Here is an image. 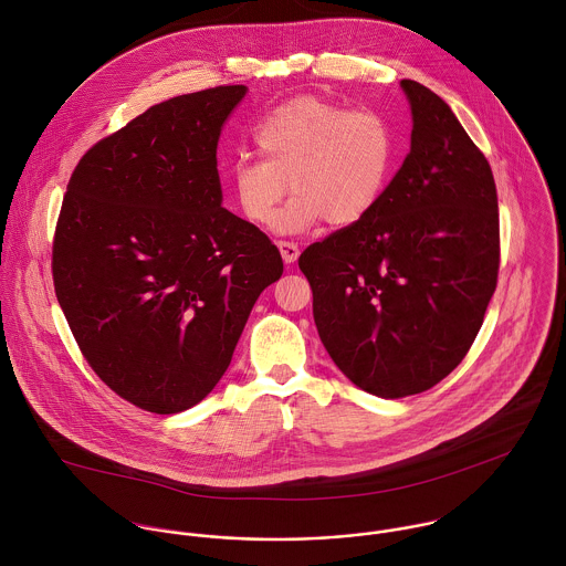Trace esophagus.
<instances>
[{
    "label": "esophagus",
    "mask_w": 566,
    "mask_h": 566,
    "mask_svg": "<svg viewBox=\"0 0 566 566\" xmlns=\"http://www.w3.org/2000/svg\"><path fill=\"white\" fill-rule=\"evenodd\" d=\"M279 245V250H281V256H283V261L285 263H294L296 259H298V254H301V250H298V245L294 242H276Z\"/></svg>",
    "instance_id": "obj_1"
}]
</instances>
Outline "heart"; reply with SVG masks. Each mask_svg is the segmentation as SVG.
Wrapping results in <instances>:
<instances>
[{
	"label": "heart",
	"mask_w": 566,
	"mask_h": 566,
	"mask_svg": "<svg viewBox=\"0 0 566 566\" xmlns=\"http://www.w3.org/2000/svg\"><path fill=\"white\" fill-rule=\"evenodd\" d=\"M261 159L240 157L229 167V189L243 218L270 224L290 189L294 198L276 216L279 233L321 222L346 229L379 205L397 157L390 122L375 111H350L316 95L274 106L254 128Z\"/></svg>",
	"instance_id": "heart-1"
}]
</instances>
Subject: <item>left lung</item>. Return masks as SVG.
I'll return each mask as SVG.
<instances>
[{
    "mask_svg": "<svg viewBox=\"0 0 566 566\" xmlns=\"http://www.w3.org/2000/svg\"><path fill=\"white\" fill-rule=\"evenodd\" d=\"M411 148L377 209L298 259L335 366L401 399L440 384L469 353L499 274L492 169L449 104L401 81Z\"/></svg>",
    "mask_w": 566,
    "mask_h": 566,
    "instance_id": "left-lung-1",
    "label": "left lung"
}]
</instances>
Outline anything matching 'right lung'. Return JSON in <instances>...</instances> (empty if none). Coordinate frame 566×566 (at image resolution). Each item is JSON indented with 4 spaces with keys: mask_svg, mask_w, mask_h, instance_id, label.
Segmentation results:
<instances>
[{
    "mask_svg": "<svg viewBox=\"0 0 566 566\" xmlns=\"http://www.w3.org/2000/svg\"><path fill=\"white\" fill-rule=\"evenodd\" d=\"M243 84L165 99L99 139L67 185L56 298L93 373L155 413L200 403L227 373L274 243L222 207L218 139Z\"/></svg>",
    "mask_w": 566,
    "mask_h": 566,
    "instance_id": "obj_1",
    "label": "right lung"
}]
</instances>
